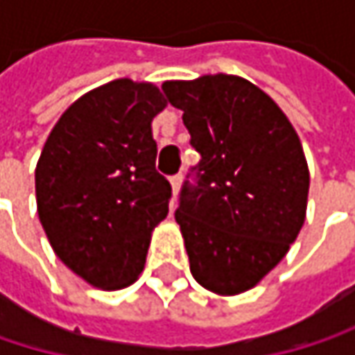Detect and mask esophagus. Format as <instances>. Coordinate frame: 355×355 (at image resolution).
<instances>
[{
    "label": "esophagus",
    "mask_w": 355,
    "mask_h": 355,
    "mask_svg": "<svg viewBox=\"0 0 355 355\" xmlns=\"http://www.w3.org/2000/svg\"><path fill=\"white\" fill-rule=\"evenodd\" d=\"M180 182H182V175H175V177H171V184H173V193H175V195L178 193Z\"/></svg>",
    "instance_id": "esophagus-1"
}]
</instances>
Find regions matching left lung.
Masks as SVG:
<instances>
[{"instance_id":"obj_1","label":"left lung","mask_w":355,"mask_h":355,"mask_svg":"<svg viewBox=\"0 0 355 355\" xmlns=\"http://www.w3.org/2000/svg\"><path fill=\"white\" fill-rule=\"evenodd\" d=\"M201 160L187 173L175 220L193 277L216 294L259 284L296 241L309 166L279 107L236 76L164 82Z\"/></svg>"}]
</instances>
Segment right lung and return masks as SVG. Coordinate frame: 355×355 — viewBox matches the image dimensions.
Here are the masks:
<instances>
[{
  "label": "right lung",
  "mask_w": 355,
  "mask_h": 355,
  "mask_svg": "<svg viewBox=\"0 0 355 355\" xmlns=\"http://www.w3.org/2000/svg\"><path fill=\"white\" fill-rule=\"evenodd\" d=\"M166 107L152 84L114 80L67 108L35 173L40 224L57 257L88 284L119 290L144 269L173 187L156 171L152 119Z\"/></svg>",
  "instance_id": "obj_1"
}]
</instances>
